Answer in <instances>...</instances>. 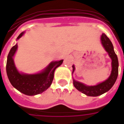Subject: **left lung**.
Wrapping results in <instances>:
<instances>
[{
    "mask_svg": "<svg viewBox=\"0 0 124 124\" xmlns=\"http://www.w3.org/2000/svg\"><path fill=\"white\" fill-rule=\"evenodd\" d=\"M101 42L105 50L108 53L110 58H111L112 70L109 77L108 79L102 83H100L96 85H86L83 83L76 81L73 79V85L77 89L82 92L87 96H97L104 94L108 91L115 84L116 80L117 79L118 74V57L114 51L113 46L109 39L106 36V34L103 33L101 36ZM73 73L75 71V68L73 66Z\"/></svg>",
    "mask_w": 124,
    "mask_h": 124,
    "instance_id": "left-lung-1",
    "label": "left lung"
}]
</instances>
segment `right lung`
<instances>
[{
    "instance_id": "1",
    "label": "right lung",
    "mask_w": 124,
    "mask_h": 124,
    "mask_svg": "<svg viewBox=\"0 0 124 124\" xmlns=\"http://www.w3.org/2000/svg\"><path fill=\"white\" fill-rule=\"evenodd\" d=\"M24 33V32L21 33L17 37V40ZM17 47L16 44L11 47L8 55L6 73L9 80L15 88L23 94L29 96L40 94L49 87L54 78V71L62 64L63 60L51 62L39 73L33 75L20 73L16 70L13 61V56Z\"/></svg>"
}]
</instances>
